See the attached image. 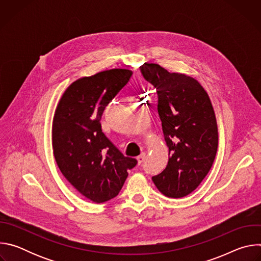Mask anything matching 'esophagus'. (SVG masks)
Returning <instances> with one entry per match:
<instances>
[{"label":"esophagus","instance_id":"1","mask_svg":"<svg viewBox=\"0 0 261 261\" xmlns=\"http://www.w3.org/2000/svg\"><path fill=\"white\" fill-rule=\"evenodd\" d=\"M136 159H137V162H138V164H141V163H142V162L145 160V154H144V153H142V154H141L140 156H138Z\"/></svg>","mask_w":261,"mask_h":261}]
</instances>
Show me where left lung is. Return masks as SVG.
Returning <instances> with one entry per match:
<instances>
[{"label": "left lung", "mask_w": 261, "mask_h": 261, "mask_svg": "<svg viewBox=\"0 0 261 261\" xmlns=\"http://www.w3.org/2000/svg\"><path fill=\"white\" fill-rule=\"evenodd\" d=\"M140 72L157 90V109L169 148L165 169L152 179L167 197L187 196L208 173L217 154L218 127L211 100L190 76L147 63Z\"/></svg>", "instance_id": "left-lung-1"}]
</instances>
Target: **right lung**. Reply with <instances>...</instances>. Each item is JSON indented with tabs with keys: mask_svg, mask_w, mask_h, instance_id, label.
I'll return each instance as SVG.
<instances>
[{
	"mask_svg": "<svg viewBox=\"0 0 261 261\" xmlns=\"http://www.w3.org/2000/svg\"><path fill=\"white\" fill-rule=\"evenodd\" d=\"M132 71L111 69L71 84L53 122L57 164L68 181L96 203L115 198L137 160L125 157L101 129L105 107L128 84Z\"/></svg>",
	"mask_w": 261,
	"mask_h": 261,
	"instance_id": "add662e5",
	"label": "right lung"
}]
</instances>
